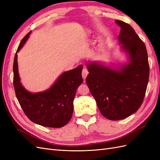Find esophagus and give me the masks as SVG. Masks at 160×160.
<instances>
[{
	"instance_id": "obj_1",
	"label": "esophagus",
	"mask_w": 160,
	"mask_h": 160,
	"mask_svg": "<svg viewBox=\"0 0 160 160\" xmlns=\"http://www.w3.org/2000/svg\"><path fill=\"white\" fill-rule=\"evenodd\" d=\"M88 73H89L88 70L85 67H84V68L83 69V71H82V77H83V79H86V77H87V76H88Z\"/></svg>"
}]
</instances>
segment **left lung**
<instances>
[{
	"mask_svg": "<svg viewBox=\"0 0 160 160\" xmlns=\"http://www.w3.org/2000/svg\"><path fill=\"white\" fill-rule=\"evenodd\" d=\"M115 22L121 27L119 43L128 61L115 69L97 61L88 62L86 83L101 113L117 121L133 114L142 105L149 67L146 45L133 28L122 21Z\"/></svg>",
	"mask_w": 160,
	"mask_h": 160,
	"instance_id": "left-lung-1",
	"label": "left lung"
}]
</instances>
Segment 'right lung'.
<instances>
[{"mask_svg":"<svg viewBox=\"0 0 160 160\" xmlns=\"http://www.w3.org/2000/svg\"><path fill=\"white\" fill-rule=\"evenodd\" d=\"M31 31L24 37L13 62V85L17 98L24 113L31 122L44 127L59 128L68 123L73 111V100L78 87L83 83L81 65L65 71L50 88L37 93L27 91L21 83L17 52L28 40Z\"/></svg>","mask_w":160,"mask_h":160,"instance_id":"obj_1","label":"right lung"}]
</instances>
